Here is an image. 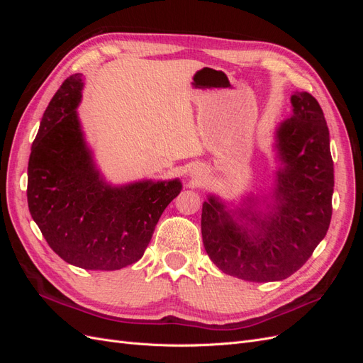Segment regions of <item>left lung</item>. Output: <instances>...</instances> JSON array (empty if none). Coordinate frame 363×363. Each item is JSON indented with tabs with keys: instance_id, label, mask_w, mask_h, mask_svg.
<instances>
[{
	"instance_id": "1",
	"label": "left lung",
	"mask_w": 363,
	"mask_h": 363,
	"mask_svg": "<svg viewBox=\"0 0 363 363\" xmlns=\"http://www.w3.org/2000/svg\"><path fill=\"white\" fill-rule=\"evenodd\" d=\"M294 115L277 130L284 167L277 172L272 213L240 212L238 225L213 196L204 201L206 252L223 272L247 281H277L298 271L324 239L332 219L335 186L330 135L324 112L309 92L291 96Z\"/></svg>"
}]
</instances>
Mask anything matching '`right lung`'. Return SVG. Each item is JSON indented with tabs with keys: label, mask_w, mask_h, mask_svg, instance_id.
<instances>
[{
	"label": "right lung",
	"mask_w": 363,
	"mask_h": 363,
	"mask_svg": "<svg viewBox=\"0 0 363 363\" xmlns=\"http://www.w3.org/2000/svg\"><path fill=\"white\" fill-rule=\"evenodd\" d=\"M82 87L80 74L68 77L42 116L28 159V208L65 262L83 269H121L144 256L160 215L182 184L107 186L94 167L77 118Z\"/></svg>",
	"instance_id": "1"
}]
</instances>
